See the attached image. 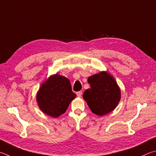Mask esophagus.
<instances>
[{
	"instance_id": "1",
	"label": "esophagus",
	"mask_w": 156,
	"mask_h": 156,
	"mask_svg": "<svg viewBox=\"0 0 156 156\" xmlns=\"http://www.w3.org/2000/svg\"><path fill=\"white\" fill-rule=\"evenodd\" d=\"M82 93H83V92H82L81 90H80V91H78L77 93H76V95H77L78 97H81Z\"/></svg>"
}]
</instances>
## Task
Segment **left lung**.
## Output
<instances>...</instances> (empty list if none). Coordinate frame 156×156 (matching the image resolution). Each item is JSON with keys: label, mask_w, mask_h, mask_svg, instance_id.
Listing matches in <instances>:
<instances>
[{"label": "left lung", "mask_w": 156, "mask_h": 156, "mask_svg": "<svg viewBox=\"0 0 156 156\" xmlns=\"http://www.w3.org/2000/svg\"><path fill=\"white\" fill-rule=\"evenodd\" d=\"M90 88L83 97L94 114L100 116L112 111L121 99V90L114 78L102 72L88 78Z\"/></svg>", "instance_id": "obj_1"}]
</instances>
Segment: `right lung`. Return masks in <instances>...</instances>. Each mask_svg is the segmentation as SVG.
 Segmentation results:
<instances>
[{
	"label": "right lung",
	"instance_id": "obj_1",
	"mask_svg": "<svg viewBox=\"0 0 156 156\" xmlns=\"http://www.w3.org/2000/svg\"><path fill=\"white\" fill-rule=\"evenodd\" d=\"M76 97L68 79L55 74L51 76L39 88L37 101L42 112L56 118L66 111Z\"/></svg>",
	"mask_w": 156,
	"mask_h": 156
}]
</instances>
